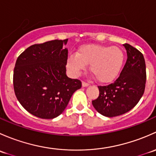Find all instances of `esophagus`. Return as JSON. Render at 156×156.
Masks as SVG:
<instances>
[{
	"instance_id": "1",
	"label": "esophagus",
	"mask_w": 156,
	"mask_h": 156,
	"mask_svg": "<svg viewBox=\"0 0 156 156\" xmlns=\"http://www.w3.org/2000/svg\"><path fill=\"white\" fill-rule=\"evenodd\" d=\"M88 86H89V84H87V83L84 82V81H83V82H82V87H88Z\"/></svg>"
}]
</instances>
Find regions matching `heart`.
<instances>
[{
	"label": "heart",
	"instance_id": "1",
	"mask_svg": "<svg viewBox=\"0 0 156 156\" xmlns=\"http://www.w3.org/2000/svg\"><path fill=\"white\" fill-rule=\"evenodd\" d=\"M125 61V53L116 46L88 44L80 47L77 53H71L66 59L67 69L78 76L90 64V71L101 84H108L120 73Z\"/></svg>",
	"mask_w": 156,
	"mask_h": 156
}]
</instances>
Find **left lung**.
I'll use <instances>...</instances> for the list:
<instances>
[{
    "mask_svg": "<svg viewBox=\"0 0 156 156\" xmlns=\"http://www.w3.org/2000/svg\"><path fill=\"white\" fill-rule=\"evenodd\" d=\"M127 59L120 75L114 83L98 87L100 95L92 104L106 117L121 115L132 109L145 90L146 63L144 55L128 44H123Z\"/></svg>",
    "mask_w": 156,
    "mask_h": 156,
    "instance_id": "left-lung-1",
    "label": "left lung"
}]
</instances>
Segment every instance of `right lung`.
I'll use <instances>...</instances> for the list:
<instances>
[{"label":"right lung","instance_id":"right-lung-1","mask_svg":"<svg viewBox=\"0 0 156 156\" xmlns=\"http://www.w3.org/2000/svg\"><path fill=\"white\" fill-rule=\"evenodd\" d=\"M68 41L54 40L30 46L20 55L13 87L23 108L36 117L52 119L62 114L81 82L66 75Z\"/></svg>","mask_w":156,"mask_h":156}]
</instances>
